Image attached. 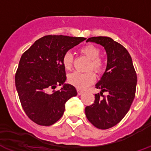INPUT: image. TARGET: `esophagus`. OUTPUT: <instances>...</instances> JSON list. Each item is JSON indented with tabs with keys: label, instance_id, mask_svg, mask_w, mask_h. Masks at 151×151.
Wrapping results in <instances>:
<instances>
[{
	"label": "esophagus",
	"instance_id": "1",
	"mask_svg": "<svg viewBox=\"0 0 151 151\" xmlns=\"http://www.w3.org/2000/svg\"><path fill=\"white\" fill-rule=\"evenodd\" d=\"M77 91H78V95H81V93H83V91H82V90H81V89H77Z\"/></svg>",
	"mask_w": 151,
	"mask_h": 151
}]
</instances>
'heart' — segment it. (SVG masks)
<instances>
[{"label": "heart", "instance_id": "b5f03b06", "mask_svg": "<svg viewBox=\"0 0 151 151\" xmlns=\"http://www.w3.org/2000/svg\"><path fill=\"white\" fill-rule=\"evenodd\" d=\"M82 54L90 59L87 66V70H93L97 73H102L104 70V61L100 57L101 50L93 44H87L80 49ZM62 65L66 70H70L72 68L73 61V54L70 51L66 52L62 57ZM96 76L92 70L81 73L75 71L70 73L68 77V81L70 84L74 86L78 89H86L95 81Z\"/></svg>", "mask_w": 151, "mask_h": 151}]
</instances>
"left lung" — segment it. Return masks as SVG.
<instances>
[{
    "instance_id": "obj_1",
    "label": "left lung",
    "mask_w": 151,
    "mask_h": 151,
    "mask_svg": "<svg viewBox=\"0 0 151 151\" xmlns=\"http://www.w3.org/2000/svg\"><path fill=\"white\" fill-rule=\"evenodd\" d=\"M87 41L101 44L107 54V64L96 88L94 102L85 107L88 121L97 128L106 130L117 124L130 110L135 97L137 73L126 48L108 37H93ZM107 92V95H103ZM102 97L101 98V97Z\"/></svg>"
}]
</instances>
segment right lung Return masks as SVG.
Segmentation results:
<instances>
[{
    "label": "right lung",
    "mask_w": 151,
    "mask_h": 151,
    "mask_svg": "<svg viewBox=\"0 0 151 151\" xmlns=\"http://www.w3.org/2000/svg\"><path fill=\"white\" fill-rule=\"evenodd\" d=\"M84 37L47 35L22 54L15 74V85L24 111L37 124L50 126L63 116L65 103L78 94L71 84H64L62 57ZM64 84L59 91L57 86Z\"/></svg>",
    "instance_id": "1"
}]
</instances>
